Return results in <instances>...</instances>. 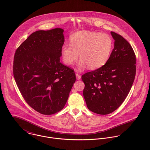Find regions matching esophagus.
Returning <instances> with one entry per match:
<instances>
[{
  "instance_id": "1",
  "label": "esophagus",
  "mask_w": 150,
  "mask_h": 150,
  "mask_svg": "<svg viewBox=\"0 0 150 150\" xmlns=\"http://www.w3.org/2000/svg\"><path fill=\"white\" fill-rule=\"evenodd\" d=\"M76 78H77V80H80V79H81V75H80V74H78V73H76Z\"/></svg>"
}]
</instances>
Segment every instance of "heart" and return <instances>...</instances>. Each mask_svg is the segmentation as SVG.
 I'll list each match as a JSON object with an SVG mask.
<instances>
[{
	"label": "heart",
	"mask_w": 150,
	"mask_h": 150,
	"mask_svg": "<svg viewBox=\"0 0 150 150\" xmlns=\"http://www.w3.org/2000/svg\"><path fill=\"white\" fill-rule=\"evenodd\" d=\"M112 47V40L107 34L82 30L70 36V45L62 46V57L64 64L70 66L77 60L79 54L80 69L86 66L89 69H96L107 62Z\"/></svg>",
	"instance_id": "b5f03b06"
}]
</instances>
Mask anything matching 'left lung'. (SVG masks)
<instances>
[{
	"label": "left lung",
	"instance_id": "left-lung-1",
	"mask_svg": "<svg viewBox=\"0 0 150 150\" xmlns=\"http://www.w3.org/2000/svg\"><path fill=\"white\" fill-rule=\"evenodd\" d=\"M111 34L114 48L106 64L81 77L87 107L101 115L108 114L121 105L136 75V55L132 46L120 35Z\"/></svg>",
	"mask_w": 150,
	"mask_h": 150
}]
</instances>
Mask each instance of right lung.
<instances>
[{"instance_id": "right-lung-1", "label": "right lung", "mask_w": 150, "mask_h": 150, "mask_svg": "<svg viewBox=\"0 0 150 150\" xmlns=\"http://www.w3.org/2000/svg\"><path fill=\"white\" fill-rule=\"evenodd\" d=\"M64 30L32 33L17 49L13 74L26 102L36 111L51 115L66 105L76 81L74 70L60 62Z\"/></svg>"}]
</instances>
